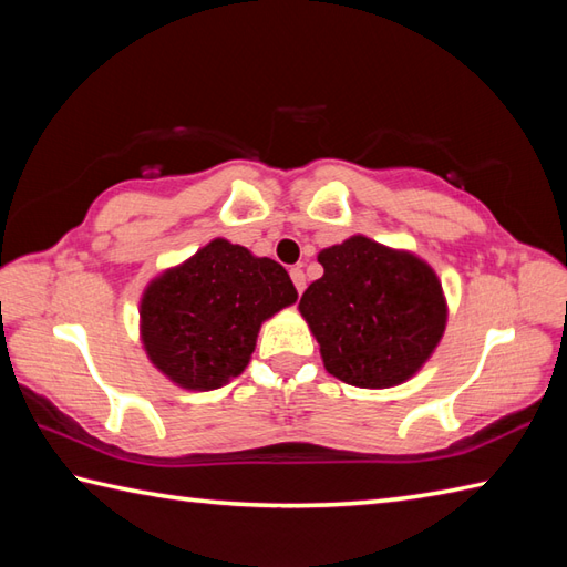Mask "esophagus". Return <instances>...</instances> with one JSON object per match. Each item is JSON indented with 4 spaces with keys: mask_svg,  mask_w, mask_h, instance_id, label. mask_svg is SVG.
Segmentation results:
<instances>
[{
    "mask_svg": "<svg viewBox=\"0 0 567 567\" xmlns=\"http://www.w3.org/2000/svg\"><path fill=\"white\" fill-rule=\"evenodd\" d=\"M290 277H292V282H295V287H297V292L302 295V292H305V285H307V277H305L302 268H292V270H290Z\"/></svg>",
    "mask_w": 567,
    "mask_h": 567,
    "instance_id": "esophagus-1",
    "label": "esophagus"
}]
</instances>
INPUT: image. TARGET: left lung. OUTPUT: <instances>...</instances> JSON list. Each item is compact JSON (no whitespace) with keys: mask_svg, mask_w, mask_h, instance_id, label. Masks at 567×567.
<instances>
[{"mask_svg":"<svg viewBox=\"0 0 567 567\" xmlns=\"http://www.w3.org/2000/svg\"><path fill=\"white\" fill-rule=\"evenodd\" d=\"M319 262L323 275L307 287L299 311L331 375L368 390L412 378L445 329L436 272L365 236L323 248Z\"/></svg>","mask_w":567,"mask_h":567,"instance_id":"8db88e82","label":"left lung"}]
</instances>
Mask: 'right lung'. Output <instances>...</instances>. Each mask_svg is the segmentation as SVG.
Instances as JSON below:
<instances>
[{"mask_svg": "<svg viewBox=\"0 0 567 567\" xmlns=\"http://www.w3.org/2000/svg\"><path fill=\"white\" fill-rule=\"evenodd\" d=\"M295 302L280 262L214 238L146 287L141 341L179 388L216 390L246 370L260 323Z\"/></svg>", "mask_w": 567, "mask_h": 567, "instance_id": "1", "label": "right lung"}]
</instances>
